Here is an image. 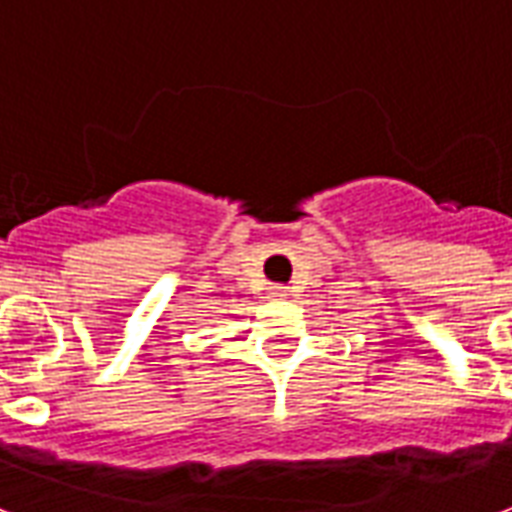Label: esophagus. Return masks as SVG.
Returning <instances> with one entry per match:
<instances>
[{"label": "esophagus", "instance_id": "obj_1", "mask_svg": "<svg viewBox=\"0 0 512 512\" xmlns=\"http://www.w3.org/2000/svg\"><path fill=\"white\" fill-rule=\"evenodd\" d=\"M288 293L290 290L285 288V285H271V288H268V296H274V299H285Z\"/></svg>", "mask_w": 512, "mask_h": 512}]
</instances>
